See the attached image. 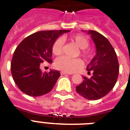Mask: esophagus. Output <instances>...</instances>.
<instances>
[{
  "label": "esophagus",
  "mask_w": 130,
  "mask_h": 130,
  "mask_svg": "<svg viewBox=\"0 0 130 130\" xmlns=\"http://www.w3.org/2000/svg\"><path fill=\"white\" fill-rule=\"evenodd\" d=\"M60 74H71V73H69V72H64V71H62V72H60Z\"/></svg>",
  "instance_id": "34e87169"
}]
</instances>
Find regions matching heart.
<instances>
[{"instance_id":"heart-1","label":"heart","mask_w":130,"mask_h":130,"mask_svg":"<svg viewBox=\"0 0 130 130\" xmlns=\"http://www.w3.org/2000/svg\"><path fill=\"white\" fill-rule=\"evenodd\" d=\"M70 39L81 49V54L84 59L89 60L93 57V51L87 48L89 45V41L85 36L81 34H77L70 37ZM63 39L61 38L56 39L52 45V52L55 55H59L61 54L63 48ZM82 64V61L80 59L71 60L64 56L57 58L54 62V66L57 69L66 72H74V70L81 67Z\"/></svg>"}]
</instances>
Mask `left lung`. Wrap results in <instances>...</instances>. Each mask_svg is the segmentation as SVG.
<instances>
[{"label": "left lung", "instance_id": "obj_1", "mask_svg": "<svg viewBox=\"0 0 130 130\" xmlns=\"http://www.w3.org/2000/svg\"><path fill=\"white\" fill-rule=\"evenodd\" d=\"M96 47V54L87 66L90 78L83 76V81L76 86L79 95L89 100H95L105 96L111 91L119 75L118 59L110 42L100 33L88 30Z\"/></svg>", "mask_w": 130, "mask_h": 130}]
</instances>
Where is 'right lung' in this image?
<instances>
[{"mask_svg":"<svg viewBox=\"0 0 130 130\" xmlns=\"http://www.w3.org/2000/svg\"><path fill=\"white\" fill-rule=\"evenodd\" d=\"M70 30L39 31L19 44L13 53L11 71L19 89L27 95L37 97L49 93L60 77L58 70L43 72L40 65L52 62V45L60 35Z\"/></svg>","mask_w":130,"mask_h":130,"instance_id":"add662e5","label":"right lung"}]
</instances>
